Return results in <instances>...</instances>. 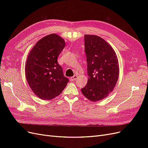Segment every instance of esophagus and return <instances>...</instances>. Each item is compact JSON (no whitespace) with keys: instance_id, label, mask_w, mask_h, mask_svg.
<instances>
[{"instance_id":"34e87169","label":"esophagus","mask_w":148,"mask_h":148,"mask_svg":"<svg viewBox=\"0 0 148 148\" xmlns=\"http://www.w3.org/2000/svg\"><path fill=\"white\" fill-rule=\"evenodd\" d=\"M77 78H78V77H77V75H74L70 78V80H71V81H74V80H77Z\"/></svg>"}]
</instances>
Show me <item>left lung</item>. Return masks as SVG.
<instances>
[{
  "mask_svg": "<svg viewBox=\"0 0 148 148\" xmlns=\"http://www.w3.org/2000/svg\"><path fill=\"white\" fill-rule=\"evenodd\" d=\"M84 50L89 77L81 90L85 97L96 102L113 90L119 78L118 59L112 46L97 35H84Z\"/></svg>",
  "mask_w": 148,
  "mask_h": 148,
  "instance_id": "1",
  "label": "left lung"
}]
</instances>
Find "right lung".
<instances>
[{
    "mask_svg": "<svg viewBox=\"0 0 148 148\" xmlns=\"http://www.w3.org/2000/svg\"><path fill=\"white\" fill-rule=\"evenodd\" d=\"M65 46L63 38L52 34L39 40L28 54L26 80L34 94L42 99L50 100L58 96L69 82L58 62Z\"/></svg>",
    "mask_w": 148,
    "mask_h": 148,
    "instance_id": "right-lung-1",
    "label": "right lung"
}]
</instances>
